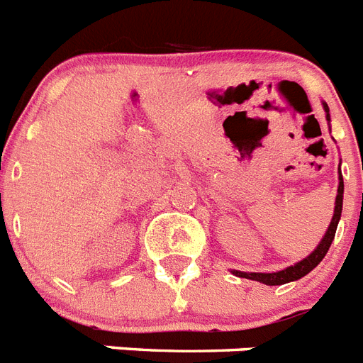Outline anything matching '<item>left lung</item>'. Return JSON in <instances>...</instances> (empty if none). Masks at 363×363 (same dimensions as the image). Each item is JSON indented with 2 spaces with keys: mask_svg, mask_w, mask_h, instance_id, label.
I'll return each mask as SVG.
<instances>
[{
  "mask_svg": "<svg viewBox=\"0 0 363 363\" xmlns=\"http://www.w3.org/2000/svg\"><path fill=\"white\" fill-rule=\"evenodd\" d=\"M323 108L326 112V121L330 123V108L328 104L323 103ZM341 167V163H339ZM343 176H341V168H339V185H337V196H335V206H333V216L332 221H330V227L326 230V234L323 236L320 243H318L315 251L307 255L306 259H301L300 262H296L294 266H289L285 269H279V272H272V274H262V272H240V269H230L232 274L238 275V277H245V279H253L264 283V285H285V283H291V281L301 279L303 275H307L311 269H315L320 264V260L326 257L330 245H332L333 238H335V230H337L339 219H341V210H343Z\"/></svg>",
  "mask_w": 363,
  "mask_h": 363,
  "instance_id": "1",
  "label": "left lung"
}]
</instances>
